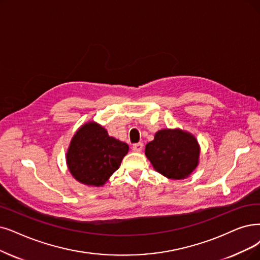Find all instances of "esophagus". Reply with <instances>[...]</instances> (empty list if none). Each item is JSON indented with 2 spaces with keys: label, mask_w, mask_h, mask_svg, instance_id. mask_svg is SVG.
Returning a JSON list of instances; mask_svg holds the SVG:
<instances>
[{
  "label": "esophagus",
  "mask_w": 260,
  "mask_h": 260,
  "mask_svg": "<svg viewBox=\"0 0 260 260\" xmlns=\"http://www.w3.org/2000/svg\"><path fill=\"white\" fill-rule=\"evenodd\" d=\"M143 147H144V144L143 143H137V144H133V150L134 151H138V152H140V151H142V149H143Z\"/></svg>",
  "instance_id": "esophagus-1"
}]
</instances>
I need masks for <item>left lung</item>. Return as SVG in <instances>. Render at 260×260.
<instances>
[{"mask_svg":"<svg viewBox=\"0 0 260 260\" xmlns=\"http://www.w3.org/2000/svg\"><path fill=\"white\" fill-rule=\"evenodd\" d=\"M145 154L154 170L171 179H183L199 163L200 146L192 134L164 129L146 145Z\"/></svg>","mask_w":260,"mask_h":260,"instance_id":"left-lung-1","label":"left lung"}]
</instances>
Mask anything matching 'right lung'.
<instances>
[{"label":"right lung","mask_w":260,"mask_h":260,"mask_svg":"<svg viewBox=\"0 0 260 260\" xmlns=\"http://www.w3.org/2000/svg\"><path fill=\"white\" fill-rule=\"evenodd\" d=\"M129 146L96 122H88L74 136L67 152V165L74 177L84 184L100 186L119 169Z\"/></svg>","instance_id":"obj_1"}]
</instances>
